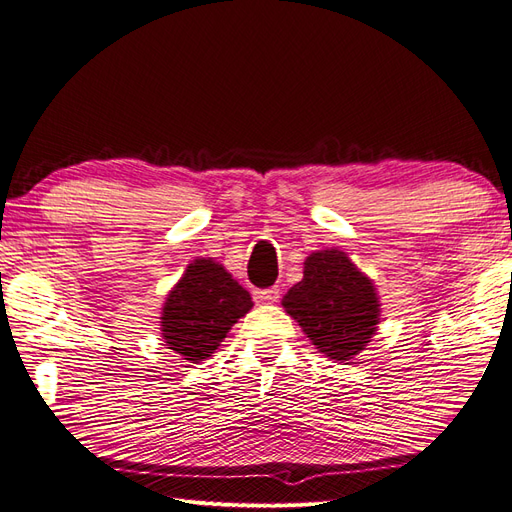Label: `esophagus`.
Listing matches in <instances>:
<instances>
[{"instance_id": "obj_1", "label": "esophagus", "mask_w": 512, "mask_h": 512, "mask_svg": "<svg viewBox=\"0 0 512 512\" xmlns=\"http://www.w3.org/2000/svg\"><path fill=\"white\" fill-rule=\"evenodd\" d=\"M280 288L277 286H271V288H265V290H256L254 292V301L256 303H275L277 299H280Z\"/></svg>"}]
</instances>
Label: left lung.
Returning <instances> with one entry per match:
<instances>
[{
    "label": "left lung",
    "instance_id": "8db88e82",
    "mask_svg": "<svg viewBox=\"0 0 512 512\" xmlns=\"http://www.w3.org/2000/svg\"><path fill=\"white\" fill-rule=\"evenodd\" d=\"M282 305L320 352L342 363L369 344L380 314L374 286L339 250L309 256Z\"/></svg>",
    "mask_w": 512,
    "mask_h": 512
}]
</instances>
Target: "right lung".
Returning a JSON list of instances; mask_svg holds the SVG:
<instances>
[{
    "label": "right lung",
    "instance_id": "right-lung-1",
    "mask_svg": "<svg viewBox=\"0 0 512 512\" xmlns=\"http://www.w3.org/2000/svg\"><path fill=\"white\" fill-rule=\"evenodd\" d=\"M252 309V297L218 262L200 258L168 294L162 314V337L170 350L198 363L218 350L241 316Z\"/></svg>",
    "mask_w": 512,
    "mask_h": 512
}]
</instances>
